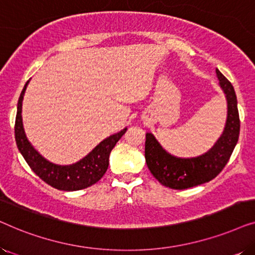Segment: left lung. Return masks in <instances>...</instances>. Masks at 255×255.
Returning a JSON list of instances; mask_svg holds the SVG:
<instances>
[{"label":"left lung","mask_w":255,"mask_h":255,"mask_svg":"<svg viewBox=\"0 0 255 255\" xmlns=\"http://www.w3.org/2000/svg\"><path fill=\"white\" fill-rule=\"evenodd\" d=\"M216 74L228 101V117L224 131L207 153L195 158H177L163 149L152 133H146V163L153 176L165 187L181 190L215 179L228 163L238 142L240 120L235 88L218 69Z\"/></svg>","instance_id":"left-lung-1"}]
</instances>
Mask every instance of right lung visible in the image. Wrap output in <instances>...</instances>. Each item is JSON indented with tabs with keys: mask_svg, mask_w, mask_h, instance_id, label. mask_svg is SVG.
I'll return each mask as SVG.
<instances>
[{
	"mask_svg": "<svg viewBox=\"0 0 255 255\" xmlns=\"http://www.w3.org/2000/svg\"><path fill=\"white\" fill-rule=\"evenodd\" d=\"M29 81L25 83L20 93L17 104V115L15 122V139L20 154L25 159L30 168L40 177L44 182L59 190L74 191L85 189L93 186L102 179L109 166V155L128 128L108 137L100 142L89 154L73 165L61 166L52 163L41 156L27 140L22 122V102L24 93Z\"/></svg>",
	"mask_w": 255,
	"mask_h": 255,
	"instance_id": "1",
	"label": "right lung"
}]
</instances>
